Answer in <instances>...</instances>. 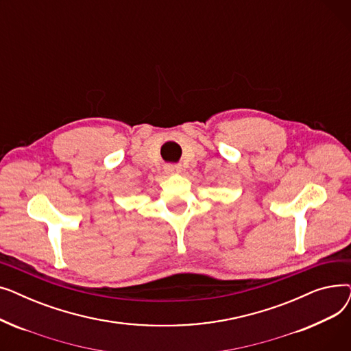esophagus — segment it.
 Masks as SVG:
<instances>
[{"mask_svg":"<svg viewBox=\"0 0 351 351\" xmlns=\"http://www.w3.org/2000/svg\"><path fill=\"white\" fill-rule=\"evenodd\" d=\"M180 171H182L180 165H166V166H165V172L169 173V175H176V173H179Z\"/></svg>","mask_w":351,"mask_h":351,"instance_id":"1","label":"esophagus"}]
</instances>
